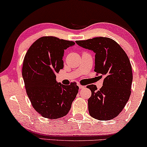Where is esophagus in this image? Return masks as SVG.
<instances>
[{
    "mask_svg": "<svg viewBox=\"0 0 147 147\" xmlns=\"http://www.w3.org/2000/svg\"><path fill=\"white\" fill-rule=\"evenodd\" d=\"M78 86H79L80 89H82V88H85V86H82V85H80V84H78Z\"/></svg>",
    "mask_w": 147,
    "mask_h": 147,
    "instance_id": "34e87169",
    "label": "esophagus"
}]
</instances>
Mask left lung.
I'll return each mask as SVG.
<instances>
[{"mask_svg": "<svg viewBox=\"0 0 147 147\" xmlns=\"http://www.w3.org/2000/svg\"><path fill=\"white\" fill-rule=\"evenodd\" d=\"M76 42L96 53L94 71L104 78L99 90L96 85L87 86L92 92L88 101L90 116L100 120L113 119L124 109L131 94L132 71L129 58L110 38L99 37Z\"/></svg>", "mask_w": 147, "mask_h": 147, "instance_id": "obj_1", "label": "left lung"}]
</instances>
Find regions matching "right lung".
<instances>
[{
	"label": "right lung",
	"mask_w": 147,
	"mask_h": 147,
	"mask_svg": "<svg viewBox=\"0 0 147 147\" xmlns=\"http://www.w3.org/2000/svg\"><path fill=\"white\" fill-rule=\"evenodd\" d=\"M74 41L53 36L40 37L29 48L23 60L22 76L26 92L34 109L44 118L57 119L71 108L79 87L57 83L56 73L63 67L64 49Z\"/></svg>",
	"instance_id": "add662e5"
}]
</instances>
